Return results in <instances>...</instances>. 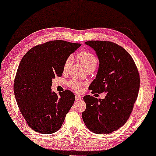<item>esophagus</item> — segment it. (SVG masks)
Returning a JSON list of instances; mask_svg holds the SVG:
<instances>
[{
  "label": "esophagus",
  "instance_id": "1",
  "mask_svg": "<svg viewBox=\"0 0 156 156\" xmlns=\"http://www.w3.org/2000/svg\"><path fill=\"white\" fill-rule=\"evenodd\" d=\"M75 99L76 101H80V100L82 99V97L80 94H76L75 95Z\"/></svg>",
  "mask_w": 156,
  "mask_h": 156
}]
</instances>
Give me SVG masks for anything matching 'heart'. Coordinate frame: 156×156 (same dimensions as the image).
Masks as SVG:
<instances>
[{
	"label": "heart",
	"instance_id": "b5f03b06",
	"mask_svg": "<svg viewBox=\"0 0 156 156\" xmlns=\"http://www.w3.org/2000/svg\"><path fill=\"white\" fill-rule=\"evenodd\" d=\"M76 57L82 63V65H84V67L87 69V71L90 69H95V68L97 67L98 65V58L97 56L94 54H93L92 52H89V51H82V52H80L76 55ZM72 57H69L66 59V60L65 61L63 65L64 72H67L69 70L70 65L72 64ZM68 85H69L70 88L77 90V89H80L82 86L83 84L79 80L73 79V80L69 81V83H68Z\"/></svg>",
	"mask_w": 156,
	"mask_h": 156
}]
</instances>
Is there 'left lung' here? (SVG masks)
I'll list each match as a JSON object with an SVG mask.
<instances>
[{
  "mask_svg": "<svg viewBox=\"0 0 156 156\" xmlns=\"http://www.w3.org/2000/svg\"><path fill=\"white\" fill-rule=\"evenodd\" d=\"M95 50L99 60L96 78L89 85L93 94L107 92L103 99L84 96L82 112L86 126L97 134H108L129 119L140 87V76L133 58L122 47L108 41L85 42Z\"/></svg>",
  "mask_w": 156,
  "mask_h": 156,
  "instance_id": "8db88e82",
  "label": "left lung"
}]
</instances>
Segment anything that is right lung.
I'll list each match as a JSON object with an SVG mask.
<instances>
[{
    "label": "right lung",
    "mask_w": 156,
    "mask_h": 156,
    "mask_svg": "<svg viewBox=\"0 0 156 156\" xmlns=\"http://www.w3.org/2000/svg\"><path fill=\"white\" fill-rule=\"evenodd\" d=\"M81 46L52 40L31 48L21 59L14 80V94L27 125L42 134L60 129L75 96L65 90L52 91V79L61 76L66 59Z\"/></svg>",
    "instance_id": "add662e5"
}]
</instances>
